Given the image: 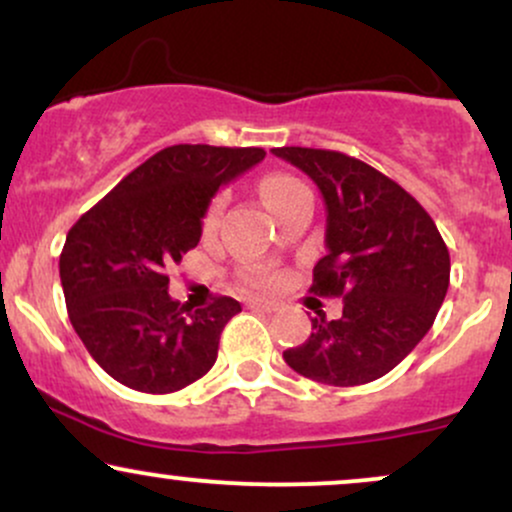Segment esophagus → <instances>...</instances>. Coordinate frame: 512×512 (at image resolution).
<instances>
[{
	"label": "esophagus",
	"instance_id": "1",
	"mask_svg": "<svg viewBox=\"0 0 512 512\" xmlns=\"http://www.w3.org/2000/svg\"><path fill=\"white\" fill-rule=\"evenodd\" d=\"M248 308H252V310H262V313H274V310L279 308V305H276L274 301H262V298H250Z\"/></svg>",
	"mask_w": 512,
	"mask_h": 512
}]
</instances>
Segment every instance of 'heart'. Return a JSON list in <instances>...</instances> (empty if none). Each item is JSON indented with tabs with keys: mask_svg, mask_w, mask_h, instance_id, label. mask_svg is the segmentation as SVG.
I'll return each instance as SVG.
<instances>
[{
	"mask_svg": "<svg viewBox=\"0 0 512 512\" xmlns=\"http://www.w3.org/2000/svg\"><path fill=\"white\" fill-rule=\"evenodd\" d=\"M260 190H262L264 202H267L269 207L274 209L276 204H281L284 199L298 195V192H305L308 187H305L301 180L293 178V175H289V173H272V175H267V178L262 180ZM216 219H219V202H214L209 207L207 216H204V226H207V228L214 226ZM248 279L255 286H267V284H272L274 276L269 272H262V269H252V272L248 274Z\"/></svg>",
	"mask_w": 512,
	"mask_h": 512,
	"instance_id": "obj_1",
	"label": "heart"
}]
</instances>
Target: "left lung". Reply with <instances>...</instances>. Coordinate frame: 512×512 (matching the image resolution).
Returning <instances> with one entry per match:
<instances>
[{"label":"left lung","mask_w":512,"mask_h":512,"mask_svg":"<svg viewBox=\"0 0 512 512\" xmlns=\"http://www.w3.org/2000/svg\"><path fill=\"white\" fill-rule=\"evenodd\" d=\"M320 187L327 255L317 296L344 298L342 317H313V332L284 361L315 383L354 387L383 378L431 330L450 284V252L428 211L395 180L327 149H272Z\"/></svg>","instance_id":"left-lung-1"}]
</instances>
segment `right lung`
I'll return each instance as SVG.
<instances>
[{
	"label": "right lung",
	"mask_w": 512,
	"mask_h": 512,
	"mask_svg": "<svg viewBox=\"0 0 512 512\" xmlns=\"http://www.w3.org/2000/svg\"><path fill=\"white\" fill-rule=\"evenodd\" d=\"M262 158L257 146H168L69 228L60 255L69 320L117 383L168 395L216 363L240 303L219 296L209 308H185L168 296V269L197 248L219 187Z\"/></svg>",
	"instance_id": "obj_1"
}]
</instances>
